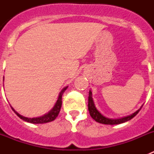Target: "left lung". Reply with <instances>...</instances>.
Masks as SVG:
<instances>
[{
    "instance_id": "obj_1",
    "label": "left lung",
    "mask_w": 154,
    "mask_h": 154,
    "mask_svg": "<svg viewBox=\"0 0 154 154\" xmlns=\"http://www.w3.org/2000/svg\"><path fill=\"white\" fill-rule=\"evenodd\" d=\"M88 101H89V103H88V109H89V114L92 116V119L94 120H96V122L99 123H102V124H107V125H115V124H119V123H123L126 122V121L130 120L131 119H133L135 116H137V114L140 112V109H138L137 112H135L134 113H133L132 115L128 116H126V117L121 118V119H109V118L105 117L104 116L102 115L100 112L96 109V108L95 107V105H94L93 100H92V92L89 91V99H88Z\"/></svg>"
}]
</instances>
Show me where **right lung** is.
<instances>
[{
    "instance_id": "1",
    "label": "right lung",
    "mask_w": 154,
    "mask_h": 154,
    "mask_svg": "<svg viewBox=\"0 0 154 154\" xmlns=\"http://www.w3.org/2000/svg\"><path fill=\"white\" fill-rule=\"evenodd\" d=\"M68 87H65L62 90V92H60L59 94V96H58V99L57 100L56 103H55V106L53 107L52 109L48 113L45 114L43 116H41V117H37V118H28V117H24V116H22L21 115H20L19 113H17L16 112L15 110L14 109L12 108V109L14 110V112H15L17 114V116H18L19 118H21V119H23L24 121H26L28 123H35V124H41V123H48V122H51V121H53L54 119H55V118L58 116V113L60 112V109H61V107H62V95L63 93L65 92V91L67 89Z\"/></svg>"
}]
</instances>
